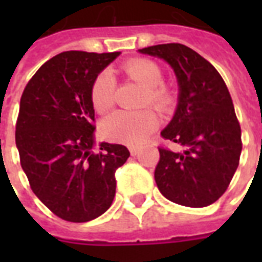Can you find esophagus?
Wrapping results in <instances>:
<instances>
[{
    "instance_id": "esophagus-1",
    "label": "esophagus",
    "mask_w": 262,
    "mask_h": 262,
    "mask_svg": "<svg viewBox=\"0 0 262 262\" xmlns=\"http://www.w3.org/2000/svg\"><path fill=\"white\" fill-rule=\"evenodd\" d=\"M129 150H130L132 156H136V154H139V147H130Z\"/></svg>"
}]
</instances>
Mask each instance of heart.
I'll return each instance as SVG.
<instances>
[{"label": "heart", "instance_id": "obj_1", "mask_svg": "<svg viewBox=\"0 0 262 262\" xmlns=\"http://www.w3.org/2000/svg\"><path fill=\"white\" fill-rule=\"evenodd\" d=\"M132 81L144 88L143 105H151L159 111H168L174 102V94L164 85V74L154 61L148 59H135L122 67ZM116 84L112 73L103 70L94 78L90 98L98 114H105L115 105ZM159 118L151 111L142 112H115L101 123V133L111 142L139 146L147 140L159 127Z\"/></svg>", "mask_w": 262, "mask_h": 262}]
</instances>
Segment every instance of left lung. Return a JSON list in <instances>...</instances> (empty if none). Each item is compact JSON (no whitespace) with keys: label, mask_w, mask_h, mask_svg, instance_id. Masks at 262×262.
<instances>
[{"label":"left lung","mask_w":262,"mask_h":262,"mask_svg":"<svg viewBox=\"0 0 262 262\" xmlns=\"http://www.w3.org/2000/svg\"><path fill=\"white\" fill-rule=\"evenodd\" d=\"M165 60L180 85L178 106L161 137L185 147H159L154 180L171 202L203 208L216 202L230 184L242 154V127L230 92L217 70L181 43L139 50Z\"/></svg>","instance_id":"8db88e82"}]
</instances>
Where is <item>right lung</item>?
<instances>
[{
  "label": "right lung",
  "instance_id": "add662e5",
  "mask_svg": "<svg viewBox=\"0 0 262 262\" xmlns=\"http://www.w3.org/2000/svg\"><path fill=\"white\" fill-rule=\"evenodd\" d=\"M119 52H64L48 60L20 97L15 142L32 191L60 219L82 223L106 212L115 171L129 159L122 144L94 151V78Z\"/></svg>",
  "mask_w": 262,
  "mask_h": 262
}]
</instances>
